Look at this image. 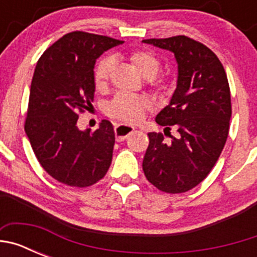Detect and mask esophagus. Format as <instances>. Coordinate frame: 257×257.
<instances>
[{
    "label": "esophagus",
    "instance_id": "esophagus-1",
    "mask_svg": "<svg viewBox=\"0 0 257 257\" xmlns=\"http://www.w3.org/2000/svg\"><path fill=\"white\" fill-rule=\"evenodd\" d=\"M135 131V127L128 126V124H115L114 126V134H115V139L118 142H122L130 135L131 133Z\"/></svg>",
    "mask_w": 257,
    "mask_h": 257
}]
</instances>
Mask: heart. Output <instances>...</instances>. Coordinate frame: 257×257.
<instances>
[{
  "label": "heart",
  "mask_w": 257,
  "mask_h": 257,
  "mask_svg": "<svg viewBox=\"0 0 257 257\" xmlns=\"http://www.w3.org/2000/svg\"><path fill=\"white\" fill-rule=\"evenodd\" d=\"M130 60L135 65L136 69L145 78H152L158 73L161 68V63L153 52L147 50H135L130 54ZM113 68V58L104 56L97 61L94 69V83L97 90H103L106 86L109 79V74ZM151 86L157 94H163L167 88L166 81L162 78H153L151 81ZM149 109V103L144 97L138 95L126 94L121 92L114 99L109 101L106 105V114L109 117L115 118L118 121L135 123L142 121L145 112Z\"/></svg>",
  "instance_id": "heart-1"
}]
</instances>
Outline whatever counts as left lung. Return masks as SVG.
<instances>
[{
	"label": "left lung",
	"mask_w": 257,
	"mask_h": 257,
	"mask_svg": "<svg viewBox=\"0 0 257 257\" xmlns=\"http://www.w3.org/2000/svg\"><path fill=\"white\" fill-rule=\"evenodd\" d=\"M143 42L174 52L178 61L176 90L156 117L169 131L174 126L178 135L166 142L161 133L148 134L144 175L165 193L188 192L210 174L228 139L231 103L226 73L207 46L187 36Z\"/></svg>",
	"instance_id": "8db88e82"
}]
</instances>
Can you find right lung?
Listing matches in <instances>:
<instances>
[{"label": "right lung", "mask_w": 257, "mask_h": 257, "mask_svg": "<svg viewBox=\"0 0 257 257\" xmlns=\"http://www.w3.org/2000/svg\"><path fill=\"white\" fill-rule=\"evenodd\" d=\"M123 41L76 31L42 54L29 92L26 134L45 171L69 187L86 188L103 179L112 163L113 124L81 131L78 114L94 101L95 61Z\"/></svg>", "instance_id": "1"}]
</instances>
